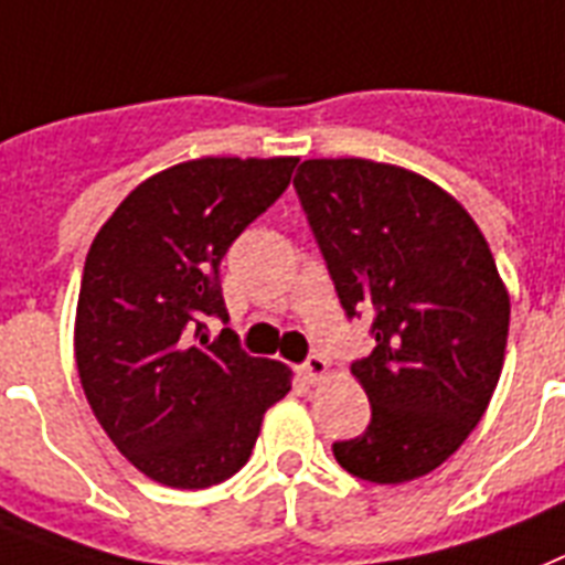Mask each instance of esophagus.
<instances>
[{"label": "esophagus", "mask_w": 565, "mask_h": 565, "mask_svg": "<svg viewBox=\"0 0 565 565\" xmlns=\"http://www.w3.org/2000/svg\"><path fill=\"white\" fill-rule=\"evenodd\" d=\"M328 371H330V365H328V360H324V356L310 354L305 360V365H301V377H305L307 383H319V380L328 377Z\"/></svg>", "instance_id": "1"}]
</instances>
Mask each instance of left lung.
I'll list each match as a JSON object with an SVG mask.
<instances>
[{
	"mask_svg": "<svg viewBox=\"0 0 565 565\" xmlns=\"http://www.w3.org/2000/svg\"><path fill=\"white\" fill-rule=\"evenodd\" d=\"M345 313H374L351 362L369 429L333 444L348 473L401 484L473 433L502 374L511 298L456 196L397 164L307 159L292 179Z\"/></svg>",
	"mask_w": 565,
	"mask_h": 565,
	"instance_id": "1",
	"label": "left lung"
}]
</instances>
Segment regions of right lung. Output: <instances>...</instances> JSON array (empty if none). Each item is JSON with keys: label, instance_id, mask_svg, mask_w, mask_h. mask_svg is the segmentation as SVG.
I'll return each instance as SVG.
<instances>
[{"label": "right lung", "instance_id": "1", "mask_svg": "<svg viewBox=\"0 0 565 565\" xmlns=\"http://www.w3.org/2000/svg\"><path fill=\"white\" fill-rule=\"evenodd\" d=\"M296 156H203L153 173L100 226L77 296L75 360L92 412L148 479L203 490L235 476L290 369L243 354L220 260L287 191Z\"/></svg>", "mask_w": 565, "mask_h": 565}]
</instances>
